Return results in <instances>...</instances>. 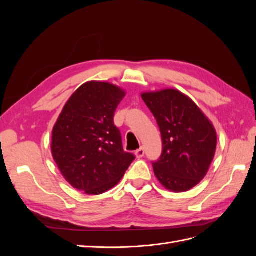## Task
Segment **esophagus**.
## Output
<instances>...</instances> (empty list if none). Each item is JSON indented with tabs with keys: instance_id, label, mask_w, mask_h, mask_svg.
<instances>
[{
	"instance_id": "1",
	"label": "esophagus",
	"mask_w": 256,
	"mask_h": 256,
	"mask_svg": "<svg viewBox=\"0 0 256 256\" xmlns=\"http://www.w3.org/2000/svg\"><path fill=\"white\" fill-rule=\"evenodd\" d=\"M144 154H145V150H144L143 147H140V148H138V150H136V158H142L144 156Z\"/></svg>"
}]
</instances>
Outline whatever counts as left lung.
Returning <instances> with one entry per match:
<instances>
[{
	"instance_id": "left-lung-1",
	"label": "left lung",
	"mask_w": 256,
	"mask_h": 256,
	"mask_svg": "<svg viewBox=\"0 0 256 256\" xmlns=\"http://www.w3.org/2000/svg\"><path fill=\"white\" fill-rule=\"evenodd\" d=\"M141 97L156 118L162 138V154L152 162L157 180L173 192L196 187L214 157L216 132L212 122L177 90L146 92Z\"/></svg>"
}]
</instances>
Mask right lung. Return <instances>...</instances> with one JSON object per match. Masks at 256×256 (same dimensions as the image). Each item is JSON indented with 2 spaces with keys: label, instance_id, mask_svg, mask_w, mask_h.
<instances>
[{
  "label": "right lung",
  "instance_id": "add662e5",
  "mask_svg": "<svg viewBox=\"0 0 256 256\" xmlns=\"http://www.w3.org/2000/svg\"><path fill=\"white\" fill-rule=\"evenodd\" d=\"M125 95L111 83H84L68 99L53 127V159L65 180L86 194L113 188L136 158L124 150L113 120Z\"/></svg>",
  "mask_w": 256,
  "mask_h": 256
}]
</instances>
